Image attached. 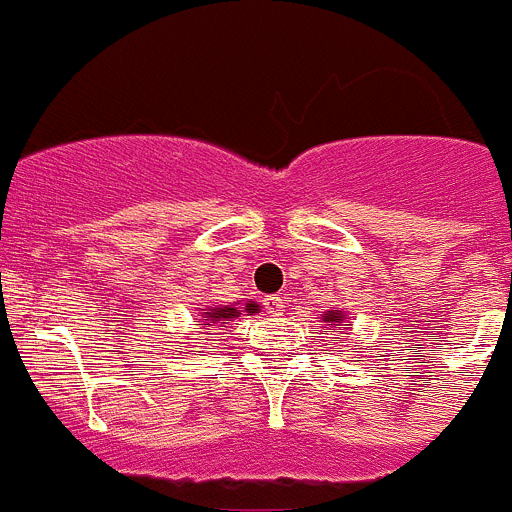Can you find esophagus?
<instances>
[{
    "mask_svg": "<svg viewBox=\"0 0 512 512\" xmlns=\"http://www.w3.org/2000/svg\"><path fill=\"white\" fill-rule=\"evenodd\" d=\"M262 305H265V310L270 312V315H282V307H285V300L277 295H267L265 300H262Z\"/></svg>",
    "mask_w": 512,
    "mask_h": 512,
    "instance_id": "1",
    "label": "esophagus"
}]
</instances>
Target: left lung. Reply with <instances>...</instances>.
<instances>
[{"instance_id":"left-lung-1","label":"left lung","mask_w":512,"mask_h":512,"mask_svg":"<svg viewBox=\"0 0 512 512\" xmlns=\"http://www.w3.org/2000/svg\"><path fill=\"white\" fill-rule=\"evenodd\" d=\"M320 320L327 322V325L335 327V325H340V322H347V312L342 310V307H335V310H327L325 315L320 317Z\"/></svg>"}]
</instances>
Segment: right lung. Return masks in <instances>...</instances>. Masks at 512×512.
I'll return each instance as SVG.
<instances>
[{"instance_id": "1", "label": "right lung", "mask_w": 512, "mask_h": 512, "mask_svg": "<svg viewBox=\"0 0 512 512\" xmlns=\"http://www.w3.org/2000/svg\"><path fill=\"white\" fill-rule=\"evenodd\" d=\"M255 312H260V305L252 300L247 302H232V305H215V307H205V312H200L202 317V325H205V330L210 325H217V327H225L227 322L237 320L240 315H255ZM202 330V327H200Z\"/></svg>"}]
</instances>
